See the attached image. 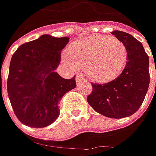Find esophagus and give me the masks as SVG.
<instances>
[{
    "mask_svg": "<svg viewBox=\"0 0 156 156\" xmlns=\"http://www.w3.org/2000/svg\"><path fill=\"white\" fill-rule=\"evenodd\" d=\"M75 81H76L77 83H81V82H83V81H86V79L83 78L81 75H77L76 78H75Z\"/></svg>",
    "mask_w": 156,
    "mask_h": 156,
    "instance_id": "obj_1",
    "label": "esophagus"
}]
</instances>
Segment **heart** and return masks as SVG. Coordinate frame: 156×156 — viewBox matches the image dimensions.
Instances as JSON below:
<instances>
[{"instance_id":"obj_1","label":"heart","mask_w":156,"mask_h":156,"mask_svg":"<svg viewBox=\"0 0 156 156\" xmlns=\"http://www.w3.org/2000/svg\"><path fill=\"white\" fill-rule=\"evenodd\" d=\"M62 59L72 70L81 68L92 81L106 82L122 72L127 61V49L116 38L94 34L74 42Z\"/></svg>"}]
</instances>
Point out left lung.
I'll return each mask as SVG.
<instances>
[{"label": "left lung", "mask_w": 156, "mask_h": 156, "mask_svg": "<svg viewBox=\"0 0 156 156\" xmlns=\"http://www.w3.org/2000/svg\"><path fill=\"white\" fill-rule=\"evenodd\" d=\"M111 34L126 47V66L110 82L93 83V91L87 101L95 112L120 119L134 115L144 101L149 85V58L142 44L131 34L118 30Z\"/></svg>", "instance_id": "1"}]
</instances>
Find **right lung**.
Returning <instances> with one entry per match:
<instances>
[{
	"label": "right lung",
	"mask_w": 156,
	"mask_h": 156,
	"mask_svg": "<svg viewBox=\"0 0 156 156\" xmlns=\"http://www.w3.org/2000/svg\"><path fill=\"white\" fill-rule=\"evenodd\" d=\"M69 37L42 34L20 46L11 58L7 82L10 103L21 123L49 126L60 115L63 95L76 87L75 76L64 79L55 70Z\"/></svg>",
	"instance_id": "1"
}]
</instances>
